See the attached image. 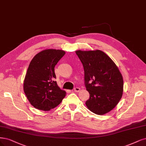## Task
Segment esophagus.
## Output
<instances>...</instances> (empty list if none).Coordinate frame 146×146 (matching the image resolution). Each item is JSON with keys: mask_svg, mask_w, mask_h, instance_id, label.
<instances>
[{"mask_svg": "<svg viewBox=\"0 0 146 146\" xmlns=\"http://www.w3.org/2000/svg\"><path fill=\"white\" fill-rule=\"evenodd\" d=\"M74 90L75 92H79L80 90V88H78V87H76V88H74Z\"/></svg>", "mask_w": 146, "mask_h": 146, "instance_id": "34e87169", "label": "esophagus"}]
</instances>
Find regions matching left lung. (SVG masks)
<instances>
[{
    "label": "left lung",
    "instance_id": "1",
    "mask_svg": "<svg viewBox=\"0 0 146 146\" xmlns=\"http://www.w3.org/2000/svg\"><path fill=\"white\" fill-rule=\"evenodd\" d=\"M82 63L84 84L89 92L88 108L97 115L112 110L121 100L123 78L113 60L100 50L75 51Z\"/></svg>",
    "mask_w": 146,
    "mask_h": 146
}]
</instances>
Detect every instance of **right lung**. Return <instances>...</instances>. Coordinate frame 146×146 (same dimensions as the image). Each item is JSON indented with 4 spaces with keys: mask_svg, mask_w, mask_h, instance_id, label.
I'll return each mask as SVG.
<instances>
[{
    "mask_svg": "<svg viewBox=\"0 0 146 146\" xmlns=\"http://www.w3.org/2000/svg\"><path fill=\"white\" fill-rule=\"evenodd\" d=\"M65 54L63 50L48 49L37 54L30 62L23 82L29 103L38 110L48 111L62 102L66 92L55 81V66Z\"/></svg>",
    "mask_w": 146,
    "mask_h": 146,
    "instance_id": "1",
    "label": "right lung"
}]
</instances>
